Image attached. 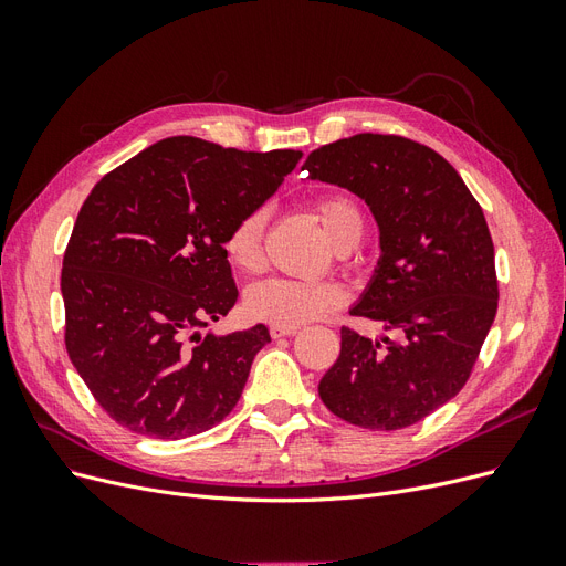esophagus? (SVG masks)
<instances>
[{"label":"esophagus","mask_w":566,"mask_h":566,"mask_svg":"<svg viewBox=\"0 0 566 566\" xmlns=\"http://www.w3.org/2000/svg\"><path fill=\"white\" fill-rule=\"evenodd\" d=\"M297 331H300L297 325H271V328H269L271 337H290V335H295Z\"/></svg>","instance_id":"obj_1"}]
</instances>
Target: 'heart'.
<instances>
[{
    "instance_id": "heart-1",
    "label": "heart",
    "mask_w": 566,
    "mask_h": 566,
    "mask_svg": "<svg viewBox=\"0 0 566 566\" xmlns=\"http://www.w3.org/2000/svg\"><path fill=\"white\" fill-rule=\"evenodd\" d=\"M316 217L328 241L349 250L358 245L366 229V219L358 205L347 196H328L316 202ZM266 210L243 214L224 238V254L233 269L250 273L262 266V241ZM345 300L342 287L331 281L266 279L248 287L245 310L250 316L271 325H302L328 316Z\"/></svg>"
}]
</instances>
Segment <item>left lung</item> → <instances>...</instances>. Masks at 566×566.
I'll list each match as a JSON object with an SVG mask.
<instances>
[{
    "instance_id": "8db88e82",
    "label": "left lung",
    "mask_w": 566,
    "mask_h": 566,
    "mask_svg": "<svg viewBox=\"0 0 566 566\" xmlns=\"http://www.w3.org/2000/svg\"><path fill=\"white\" fill-rule=\"evenodd\" d=\"M302 169L368 205L380 260L352 314L399 333L380 345L342 328L318 394L352 424L403 430L455 397L491 331L499 283L484 212L451 163L403 136L356 134Z\"/></svg>"
}]
</instances>
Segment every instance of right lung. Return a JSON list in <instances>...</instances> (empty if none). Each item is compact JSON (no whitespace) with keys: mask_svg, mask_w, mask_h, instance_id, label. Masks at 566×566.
Listing matches in <instances>:
<instances>
[{"mask_svg":"<svg viewBox=\"0 0 566 566\" xmlns=\"http://www.w3.org/2000/svg\"><path fill=\"white\" fill-rule=\"evenodd\" d=\"M300 160L169 136L92 188L63 256L65 347L115 422L184 439L231 413L271 335L202 333L238 300L224 238Z\"/></svg>","mask_w":566,"mask_h":566,"instance_id":"add662e5","label":"right lung"}]
</instances>
